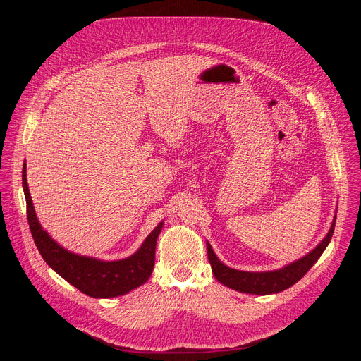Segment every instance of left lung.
Segmentation results:
<instances>
[{"instance_id": "1", "label": "left lung", "mask_w": 361, "mask_h": 361, "mask_svg": "<svg viewBox=\"0 0 361 361\" xmlns=\"http://www.w3.org/2000/svg\"><path fill=\"white\" fill-rule=\"evenodd\" d=\"M336 219L333 220L331 228L327 233L326 238L312 251L308 252L302 259L286 266L284 269L276 271H264V273H250V271H240L224 266L214 254L212 245L207 243V252H209V262L212 264V270L214 277L224 286L237 290L240 293L248 294H274L280 293L293 284H295L308 270H310L314 263L320 259V255L329 245L333 233H334Z\"/></svg>"}]
</instances>
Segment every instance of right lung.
I'll return each instance as SVG.
<instances>
[{
  "label": "right lung",
  "mask_w": 361,
  "mask_h": 361,
  "mask_svg": "<svg viewBox=\"0 0 361 361\" xmlns=\"http://www.w3.org/2000/svg\"><path fill=\"white\" fill-rule=\"evenodd\" d=\"M25 164L23 166V187L27 201V219L34 243L45 263L81 293L95 298H110L127 294L144 284L156 262L157 237L163 228L160 223L145 238L140 250L128 259L118 262H101L67 251L44 231L37 220L31 201Z\"/></svg>",
  "instance_id": "obj_1"
}]
</instances>
